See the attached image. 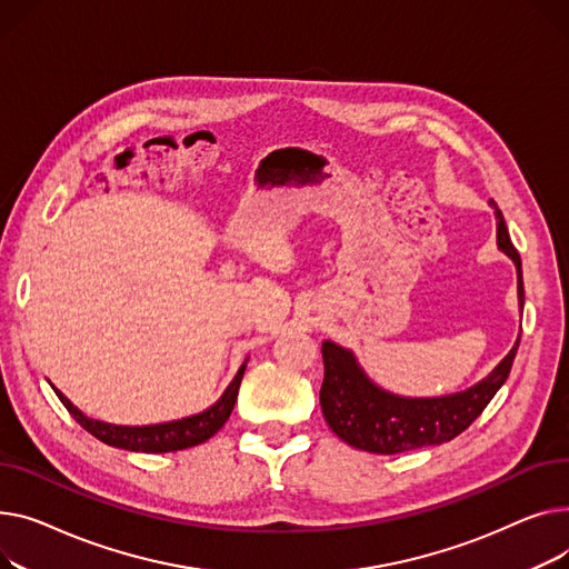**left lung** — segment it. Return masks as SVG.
<instances>
[{"label": "left lung", "mask_w": 569, "mask_h": 569, "mask_svg": "<svg viewBox=\"0 0 569 569\" xmlns=\"http://www.w3.org/2000/svg\"><path fill=\"white\" fill-rule=\"evenodd\" d=\"M489 204L498 220V250L515 261L519 310H523L521 259L510 241L503 213L498 211L493 199ZM519 340L521 332L510 353L482 381L461 392L441 397H405L388 392L367 377L351 349L326 340L321 345L323 383L319 392L323 418L345 443L375 455H397L448 443L485 411L498 388L506 383Z\"/></svg>", "instance_id": "8db88e82"}]
</instances>
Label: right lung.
<instances>
[{
  "mask_svg": "<svg viewBox=\"0 0 569 569\" xmlns=\"http://www.w3.org/2000/svg\"><path fill=\"white\" fill-rule=\"evenodd\" d=\"M246 365H248V358L243 360L237 377L231 379V383L224 388V392L220 395L216 405H211L209 409L199 411L194 416H188L181 420H170V422H158V425L128 427V425H112V422H103V420H93V418L84 416L63 392H59L57 388H54V392L61 399V405L69 409V413L98 441H103L112 448L130 450V452H177V450L192 448V446L209 441L213 433L227 422L233 405H237Z\"/></svg>",
  "mask_w": 569,
  "mask_h": 569,
  "instance_id": "add662e5",
  "label": "right lung"
}]
</instances>
